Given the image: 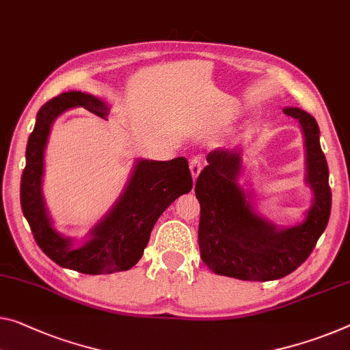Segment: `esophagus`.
Returning a JSON list of instances; mask_svg holds the SVG:
<instances>
[{"mask_svg":"<svg viewBox=\"0 0 350 350\" xmlns=\"http://www.w3.org/2000/svg\"><path fill=\"white\" fill-rule=\"evenodd\" d=\"M202 167H203V161H202V159H198V158H193V159H191V163H189V169H191V174H192V178H193V181H196V180H197V176L200 175Z\"/></svg>","mask_w":350,"mask_h":350,"instance_id":"obj_1","label":"esophagus"}]
</instances>
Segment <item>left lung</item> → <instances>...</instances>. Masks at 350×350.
<instances>
[{
    "label": "left lung",
    "mask_w": 350,
    "mask_h": 350,
    "mask_svg": "<svg viewBox=\"0 0 350 350\" xmlns=\"http://www.w3.org/2000/svg\"><path fill=\"white\" fill-rule=\"evenodd\" d=\"M283 112L302 128L311 206L300 224L278 227L260 214L252 192L239 185L243 147L208 153V165L196 183L200 203L198 245L203 262L217 275L249 282L286 277L310 256L329 224V165L321 148L318 122L299 107H284Z\"/></svg>",
    "instance_id": "obj_1"
}]
</instances>
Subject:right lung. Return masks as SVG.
Segmentation results:
<instances>
[{
	"mask_svg": "<svg viewBox=\"0 0 350 350\" xmlns=\"http://www.w3.org/2000/svg\"><path fill=\"white\" fill-rule=\"evenodd\" d=\"M84 107L106 119L109 106L98 96L70 90L40 107L26 145V165L21 175L20 202L32 234L42 252L61 267L100 275L128 271L141 260L150 233L172 202L192 189L186 158L172 161L137 159L125 189L81 241L57 231L42 192L45 148L59 116Z\"/></svg>",
	"mask_w": 350,
	"mask_h": 350,
	"instance_id": "obj_1",
	"label": "right lung"
}]
</instances>
